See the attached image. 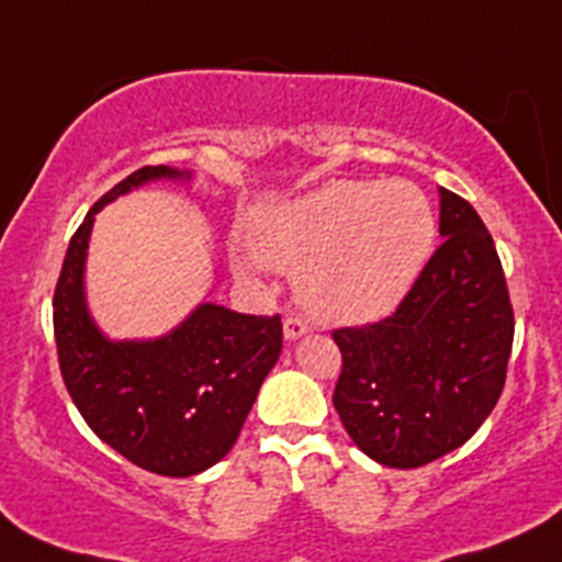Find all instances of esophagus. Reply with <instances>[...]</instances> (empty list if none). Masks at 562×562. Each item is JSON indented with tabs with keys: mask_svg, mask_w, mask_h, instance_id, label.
I'll use <instances>...</instances> for the list:
<instances>
[{
	"mask_svg": "<svg viewBox=\"0 0 562 562\" xmlns=\"http://www.w3.org/2000/svg\"><path fill=\"white\" fill-rule=\"evenodd\" d=\"M282 333H285V341H295V338L310 333V325H306L301 317H288L285 323H282Z\"/></svg>",
	"mask_w": 562,
	"mask_h": 562,
	"instance_id": "1",
	"label": "esophagus"
}]
</instances>
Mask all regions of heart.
<instances>
[{
  "mask_svg": "<svg viewBox=\"0 0 562 562\" xmlns=\"http://www.w3.org/2000/svg\"><path fill=\"white\" fill-rule=\"evenodd\" d=\"M437 237L429 196L411 181H330L261 207L250 243L261 261L295 269L299 299L328 323H375L397 310ZM243 256V269L258 263Z\"/></svg>",
  "mask_w": 562,
  "mask_h": 562,
  "instance_id": "obj_1",
  "label": "heart"
}]
</instances>
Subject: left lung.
<instances>
[{"instance_id": "8db88e82", "label": "left lung", "mask_w": 562, "mask_h": 562, "mask_svg": "<svg viewBox=\"0 0 562 562\" xmlns=\"http://www.w3.org/2000/svg\"><path fill=\"white\" fill-rule=\"evenodd\" d=\"M442 245L392 317L333 330V405L362 453L416 470L456 451L496 408L515 336L496 245L467 200L440 187Z\"/></svg>"}]
</instances>
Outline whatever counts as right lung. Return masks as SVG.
Masks as SVG:
<instances>
[{"label": "right lung", "instance_id": "1", "mask_svg": "<svg viewBox=\"0 0 562 562\" xmlns=\"http://www.w3.org/2000/svg\"><path fill=\"white\" fill-rule=\"evenodd\" d=\"M191 178L149 165L106 191L74 232L53 299L60 373L77 411L116 453L165 477L200 474L232 451L282 351L277 314H239L213 301L157 338L114 341L92 319L85 263L95 215L144 183Z\"/></svg>", "mask_w": 562, "mask_h": 562}]
</instances>
